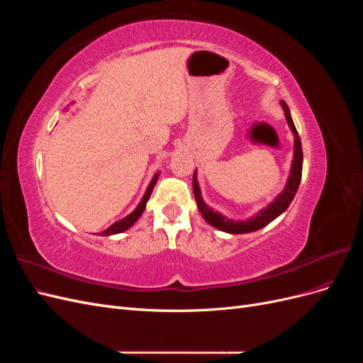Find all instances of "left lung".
<instances>
[{"label":"left lung","instance_id":"1","mask_svg":"<svg viewBox=\"0 0 363 363\" xmlns=\"http://www.w3.org/2000/svg\"><path fill=\"white\" fill-rule=\"evenodd\" d=\"M283 111H284V116H286L288 125L291 127L295 142H294V159H292V167H291V172H289V179L286 182V186L280 195L276 196V200L272 203H269L265 208H262L260 212H257L252 218H248L247 221H235V219H230L224 215H221L219 212L213 211L212 207H208L203 196H201V191L199 182H196V171L194 172V179H192V186H194V196L196 206H199V211L201 212L203 218L206 221L213 225L215 228L221 230V232L225 233H232V235H240V233H251L256 232V230L268 225L271 221H274L277 216H280L286 208L289 207L291 201L294 200V196L298 191V186L301 182V171H303V148H301V140L298 136V131H296L294 121L289 112V107L286 106V103L281 101L280 103Z\"/></svg>","mask_w":363,"mask_h":363}]
</instances>
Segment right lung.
<instances>
[{
    "label": "right lung",
    "instance_id": "1",
    "mask_svg": "<svg viewBox=\"0 0 363 363\" xmlns=\"http://www.w3.org/2000/svg\"><path fill=\"white\" fill-rule=\"evenodd\" d=\"M157 177H159V172H157V174L155 175V177H152V180L150 182V184H148V188H147L144 196H142V200H140V203L138 204V207L135 208V211L131 212L130 215H127L125 218L119 219V221H116L115 224H112L108 228H106L104 232L101 233V236H111V235H116V233H123V232H125V230H128L131 225H133V224L138 221V218H139L142 213H144V211H145L147 201L150 200L152 188H155V184H156V182H157Z\"/></svg>",
    "mask_w": 363,
    "mask_h": 363
}]
</instances>
